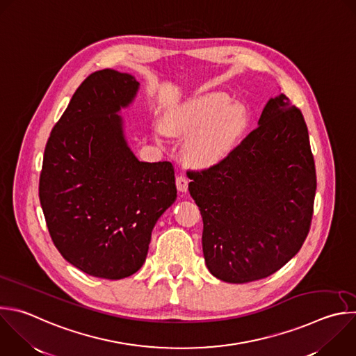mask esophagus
I'll return each mask as SVG.
<instances>
[{
    "instance_id": "34e87169",
    "label": "esophagus",
    "mask_w": 356,
    "mask_h": 356,
    "mask_svg": "<svg viewBox=\"0 0 356 356\" xmlns=\"http://www.w3.org/2000/svg\"><path fill=\"white\" fill-rule=\"evenodd\" d=\"M176 187H177V190L180 193H186L187 191V188H188V179H187L186 175L181 173V175H179L176 177Z\"/></svg>"
}]
</instances>
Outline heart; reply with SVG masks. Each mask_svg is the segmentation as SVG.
Instances as JSON below:
<instances>
[{"mask_svg":"<svg viewBox=\"0 0 356 356\" xmlns=\"http://www.w3.org/2000/svg\"><path fill=\"white\" fill-rule=\"evenodd\" d=\"M246 124L245 106L220 92L194 97L165 115V129L169 133L187 136L186 155L197 165H212L223 159ZM165 129L158 126L156 131L163 136Z\"/></svg>","mask_w":356,"mask_h":356,"instance_id":"b5f03b06","label":"heart"}]
</instances>
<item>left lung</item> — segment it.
I'll return each mask as SVG.
<instances>
[{"label":"left lung","mask_w":356,"mask_h":356,"mask_svg":"<svg viewBox=\"0 0 356 356\" xmlns=\"http://www.w3.org/2000/svg\"><path fill=\"white\" fill-rule=\"evenodd\" d=\"M202 216V252L220 281L246 284L284 267L310 229L316 168L302 111L280 93L216 165L188 170Z\"/></svg>","instance_id":"obj_1"}]
</instances>
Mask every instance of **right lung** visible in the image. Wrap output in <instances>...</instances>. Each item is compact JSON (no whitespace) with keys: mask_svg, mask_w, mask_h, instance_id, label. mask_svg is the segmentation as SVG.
Masks as SVG:
<instances>
[{"mask_svg":"<svg viewBox=\"0 0 356 356\" xmlns=\"http://www.w3.org/2000/svg\"><path fill=\"white\" fill-rule=\"evenodd\" d=\"M138 88L130 74H90L44 149L39 197L51 241L97 278L122 280L143 267L152 229L177 197L172 163L140 162L124 138L117 113Z\"/></svg>","mask_w":356,"mask_h":356,"instance_id":"right-lung-1","label":"right lung"}]
</instances>
